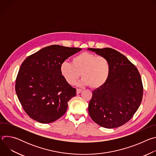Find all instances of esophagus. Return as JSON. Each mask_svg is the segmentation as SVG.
<instances>
[{"label": "esophagus", "mask_w": 156, "mask_h": 156, "mask_svg": "<svg viewBox=\"0 0 156 156\" xmlns=\"http://www.w3.org/2000/svg\"><path fill=\"white\" fill-rule=\"evenodd\" d=\"M81 91H82V90H81V89H77V90H76V94H78L81 93Z\"/></svg>", "instance_id": "34e87169"}]
</instances>
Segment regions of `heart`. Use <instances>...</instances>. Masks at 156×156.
Wrapping results in <instances>:
<instances>
[{"label":"heart","mask_w":156,"mask_h":156,"mask_svg":"<svg viewBox=\"0 0 156 156\" xmlns=\"http://www.w3.org/2000/svg\"><path fill=\"white\" fill-rule=\"evenodd\" d=\"M110 69L107 58L85 52L73 57L72 63L63 62L60 66V72L69 84H74L81 75V84L99 88L107 81Z\"/></svg>","instance_id":"b5f03b06"}]
</instances>
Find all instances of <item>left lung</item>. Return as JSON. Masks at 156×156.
<instances>
[{
  "mask_svg": "<svg viewBox=\"0 0 156 156\" xmlns=\"http://www.w3.org/2000/svg\"><path fill=\"white\" fill-rule=\"evenodd\" d=\"M87 49L107 58L111 68L105 84L93 91L89 114L102 127H119L132 118L141 104L143 86L140 74L134 65L115 49Z\"/></svg>",
  "mask_w": 156,
  "mask_h": 156,
  "instance_id": "left-lung-1",
  "label": "left lung"
}]
</instances>
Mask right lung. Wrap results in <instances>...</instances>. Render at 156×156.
Wrapping results in <instances>:
<instances>
[{
  "mask_svg": "<svg viewBox=\"0 0 156 156\" xmlns=\"http://www.w3.org/2000/svg\"><path fill=\"white\" fill-rule=\"evenodd\" d=\"M81 49L52 45L28 56L21 65L15 83L18 100L33 120L49 123L66 112L76 89L66 82L60 64Z\"/></svg>",
  "mask_w": 156,
  "mask_h": 156,
  "instance_id": "add662e5",
  "label": "right lung"
}]
</instances>
